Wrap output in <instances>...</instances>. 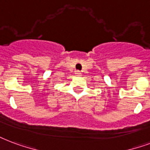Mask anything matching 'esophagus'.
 <instances>
[{"instance_id":"1","label":"esophagus","mask_w":150,"mask_h":150,"mask_svg":"<svg viewBox=\"0 0 150 150\" xmlns=\"http://www.w3.org/2000/svg\"><path fill=\"white\" fill-rule=\"evenodd\" d=\"M75 72H76V74H80V71H76Z\"/></svg>"}]
</instances>
